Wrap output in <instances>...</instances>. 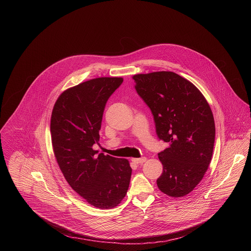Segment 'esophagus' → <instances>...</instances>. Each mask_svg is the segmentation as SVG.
Wrapping results in <instances>:
<instances>
[{
	"mask_svg": "<svg viewBox=\"0 0 251 251\" xmlns=\"http://www.w3.org/2000/svg\"><path fill=\"white\" fill-rule=\"evenodd\" d=\"M132 162H134L135 164H143L144 162L147 160L146 157H140V158H132L131 159Z\"/></svg>",
	"mask_w": 251,
	"mask_h": 251,
	"instance_id": "esophagus-1",
	"label": "esophagus"
}]
</instances>
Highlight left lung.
<instances>
[{"mask_svg": "<svg viewBox=\"0 0 251 251\" xmlns=\"http://www.w3.org/2000/svg\"><path fill=\"white\" fill-rule=\"evenodd\" d=\"M135 89L150 107L157 136L169 147L158 153L163 166L156 180L161 192L182 197L202 180L212 160L214 115L203 94L172 72L132 76Z\"/></svg>", "mask_w": 251, "mask_h": 251, "instance_id": "left-lung-1", "label": "left lung"}]
</instances>
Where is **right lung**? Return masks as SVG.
I'll list each match as a JSON object with an SVG mask.
<instances>
[{"label":"right lung","mask_w":251,"mask_h":251,"mask_svg":"<svg viewBox=\"0 0 251 251\" xmlns=\"http://www.w3.org/2000/svg\"><path fill=\"white\" fill-rule=\"evenodd\" d=\"M122 77H100L64 91L55 102L50 132L54 155L66 180L90 205L117 207L125 198L131 177L126 158L98 156L102 115L109 97Z\"/></svg>","instance_id":"obj_1"}]
</instances>
